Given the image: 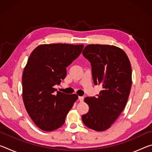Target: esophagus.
Wrapping results in <instances>:
<instances>
[{
	"mask_svg": "<svg viewBox=\"0 0 152 152\" xmlns=\"http://www.w3.org/2000/svg\"><path fill=\"white\" fill-rule=\"evenodd\" d=\"M84 96H78V99H79V101H80V102L83 101H84Z\"/></svg>",
	"mask_w": 152,
	"mask_h": 152,
	"instance_id": "obj_1",
	"label": "esophagus"
}]
</instances>
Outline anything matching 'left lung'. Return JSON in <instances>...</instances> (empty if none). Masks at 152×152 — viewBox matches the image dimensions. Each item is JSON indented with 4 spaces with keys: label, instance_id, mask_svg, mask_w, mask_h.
<instances>
[{
    "label": "left lung",
    "instance_id": "8db88e82",
    "mask_svg": "<svg viewBox=\"0 0 152 152\" xmlns=\"http://www.w3.org/2000/svg\"><path fill=\"white\" fill-rule=\"evenodd\" d=\"M82 55L92 66L95 85L102 91L96 96L86 97L89 110L82 116L84 124L96 132L110 127L127 104L132 87V66L125 51L114 45L91 44Z\"/></svg>",
    "mask_w": 152,
    "mask_h": 152
}]
</instances>
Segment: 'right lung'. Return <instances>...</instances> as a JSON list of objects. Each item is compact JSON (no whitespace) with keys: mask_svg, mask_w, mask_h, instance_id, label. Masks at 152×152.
Here are the masks:
<instances>
[{"mask_svg":"<svg viewBox=\"0 0 152 152\" xmlns=\"http://www.w3.org/2000/svg\"><path fill=\"white\" fill-rule=\"evenodd\" d=\"M83 45H41L31 53L22 77L23 100L28 114L41 129L51 132L65 122L78 99L76 94L57 91L66 68L80 54Z\"/></svg>","mask_w":152,"mask_h":152,"instance_id":"add662e5","label":"right lung"}]
</instances>
